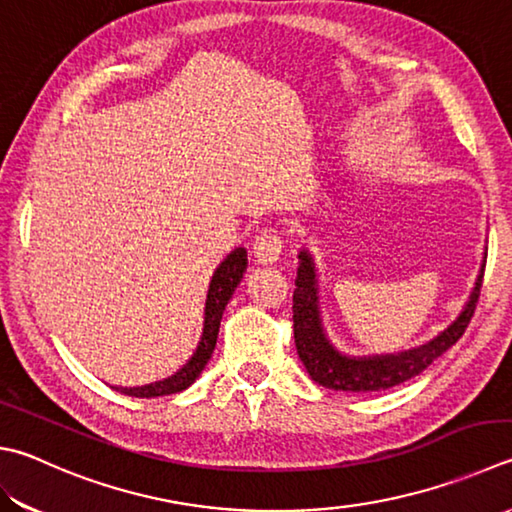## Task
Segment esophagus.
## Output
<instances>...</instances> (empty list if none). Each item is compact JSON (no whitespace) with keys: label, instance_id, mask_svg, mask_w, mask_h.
I'll return each instance as SVG.
<instances>
[{"label":"esophagus","instance_id":"1","mask_svg":"<svg viewBox=\"0 0 512 512\" xmlns=\"http://www.w3.org/2000/svg\"><path fill=\"white\" fill-rule=\"evenodd\" d=\"M283 238L276 234V231H265L254 240V256L258 263L272 265L283 254Z\"/></svg>","mask_w":512,"mask_h":512}]
</instances>
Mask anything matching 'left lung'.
<instances>
[{
  "label": "left lung",
  "mask_w": 512,
  "mask_h": 512,
  "mask_svg": "<svg viewBox=\"0 0 512 512\" xmlns=\"http://www.w3.org/2000/svg\"><path fill=\"white\" fill-rule=\"evenodd\" d=\"M486 260L481 263L475 287L468 296L461 314L446 330L439 332L435 339L412 350L397 354H372V356H350L336 350L334 343L327 339V332L321 318V301H318V276L314 258L307 249L298 254V272L294 289V343L301 356L305 370L323 388L343 392H379L399 385L412 376L421 374L432 361L450 350L461 334L466 332L472 314L479 301L481 281H484Z\"/></svg>",
  "instance_id": "left-lung-1"
}]
</instances>
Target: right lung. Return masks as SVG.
I'll use <instances>...</instances> for the list:
<instances>
[{
    "instance_id": "add662e5",
    "label": "right lung",
    "mask_w": 512,
    "mask_h": 512,
    "mask_svg": "<svg viewBox=\"0 0 512 512\" xmlns=\"http://www.w3.org/2000/svg\"><path fill=\"white\" fill-rule=\"evenodd\" d=\"M247 272V249L236 247L234 252L227 254L223 263L216 267L214 276H211V283L207 289V301H205V323H202V334L196 352L191 354V359L182 365V368L167 376V379L138 385V388H122V385H113L120 394H129V397L138 399H153V397H165V394H176L187 390L191 383H194L200 372L205 370L207 361L214 354V347L218 341V330L220 321H223V312L229 303L231 294L236 292V287L243 281Z\"/></svg>"
}]
</instances>
